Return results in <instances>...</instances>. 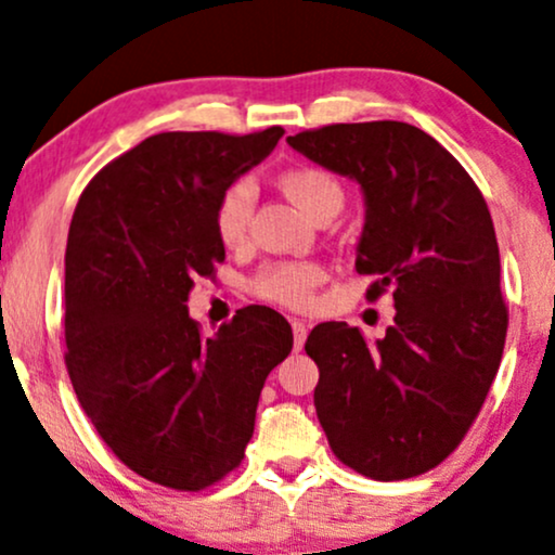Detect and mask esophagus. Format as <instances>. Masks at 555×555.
Segmentation results:
<instances>
[{"label": "esophagus", "instance_id": "obj_1", "mask_svg": "<svg viewBox=\"0 0 555 555\" xmlns=\"http://www.w3.org/2000/svg\"><path fill=\"white\" fill-rule=\"evenodd\" d=\"M292 333H294V350H301L307 340V325L299 320H292Z\"/></svg>", "mask_w": 555, "mask_h": 555}]
</instances>
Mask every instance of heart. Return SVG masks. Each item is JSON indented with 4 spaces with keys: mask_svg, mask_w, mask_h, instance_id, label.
<instances>
[{
    "mask_svg": "<svg viewBox=\"0 0 555 555\" xmlns=\"http://www.w3.org/2000/svg\"><path fill=\"white\" fill-rule=\"evenodd\" d=\"M276 184L301 212L312 220L338 212L343 207V186L333 173L320 166H292L279 173ZM256 192L248 179H237L222 189L212 209L215 235L222 248L241 250L250 241V220H254ZM325 271L312 261H273L266 263L250 276L248 289L254 297L271 301V305L286 307V310H301L312 301L314 286L322 282Z\"/></svg>",
    "mask_w": 555,
    "mask_h": 555,
    "instance_id": "heart-1",
    "label": "heart"
}]
</instances>
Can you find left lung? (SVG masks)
<instances>
[{"label": "left lung", "instance_id": "obj_1", "mask_svg": "<svg viewBox=\"0 0 555 555\" xmlns=\"http://www.w3.org/2000/svg\"><path fill=\"white\" fill-rule=\"evenodd\" d=\"M366 196L356 271L366 299L395 297L376 343L322 322L314 410L343 464L376 481L412 479L459 448L479 417L507 338L500 245L487 202L438 140L397 120L325 125L286 138Z\"/></svg>", "mask_w": 555, "mask_h": 555}]
</instances>
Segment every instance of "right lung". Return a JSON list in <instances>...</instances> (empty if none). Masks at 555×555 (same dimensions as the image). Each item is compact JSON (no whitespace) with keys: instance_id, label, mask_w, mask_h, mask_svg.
Instances as JSON below:
<instances>
[{"instance_id":"right-lung-1","label":"right lung","mask_w":555,"mask_h":555,"mask_svg":"<svg viewBox=\"0 0 555 555\" xmlns=\"http://www.w3.org/2000/svg\"><path fill=\"white\" fill-rule=\"evenodd\" d=\"M284 128L158 132L109 160L74 209L66 243V369L109 451L160 487L199 492L241 466L266 376L292 327L250 305L202 335L186 299L225 248L212 209Z\"/></svg>"}]
</instances>
